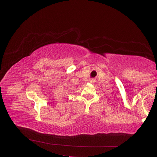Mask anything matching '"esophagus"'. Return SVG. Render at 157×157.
I'll return each instance as SVG.
<instances>
[{
  "label": "esophagus",
  "instance_id": "1",
  "mask_svg": "<svg viewBox=\"0 0 157 157\" xmlns=\"http://www.w3.org/2000/svg\"><path fill=\"white\" fill-rule=\"evenodd\" d=\"M90 82L91 83H94L95 80H94V79H90Z\"/></svg>",
  "mask_w": 157,
  "mask_h": 157
}]
</instances>
